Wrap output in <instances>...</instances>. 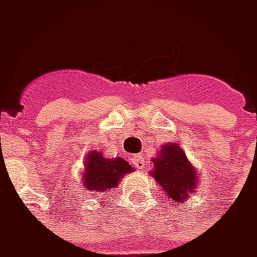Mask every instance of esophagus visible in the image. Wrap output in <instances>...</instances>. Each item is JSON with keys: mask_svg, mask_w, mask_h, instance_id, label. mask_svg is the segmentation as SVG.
Wrapping results in <instances>:
<instances>
[{"mask_svg": "<svg viewBox=\"0 0 257 257\" xmlns=\"http://www.w3.org/2000/svg\"><path fill=\"white\" fill-rule=\"evenodd\" d=\"M132 163L137 170H143V168L146 167V160H144V157L141 156L132 157Z\"/></svg>", "mask_w": 257, "mask_h": 257, "instance_id": "obj_1", "label": "esophagus"}]
</instances>
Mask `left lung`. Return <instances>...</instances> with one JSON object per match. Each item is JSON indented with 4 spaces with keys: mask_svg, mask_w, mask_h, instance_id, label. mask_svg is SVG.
Segmentation results:
<instances>
[{
    "mask_svg": "<svg viewBox=\"0 0 257 257\" xmlns=\"http://www.w3.org/2000/svg\"><path fill=\"white\" fill-rule=\"evenodd\" d=\"M151 161L154 168L150 175L175 204L187 201L197 191L199 175L180 143L164 144Z\"/></svg>",
    "mask_w": 257,
    "mask_h": 257,
    "instance_id": "obj_1",
    "label": "left lung"
}]
</instances>
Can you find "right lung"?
Here are the masks:
<instances>
[{"mask_svg": "<svg viewBox=\"0 0 257 257\" xmlns=\"http://www.w3.org/2000/svg\"><path fill=\"white\" fill-rule=\"evenodd\" d=\"M82 168V187L89 192L107 195L111 188H116L125 174L134 171L132 165L121 157L106 158L103 153L94 150L86 156Z\"/></svg>", "mask_w": 257, "mask_h": 257, "instance_id": "obj_1", "label": "right lung"}]
</instances>
